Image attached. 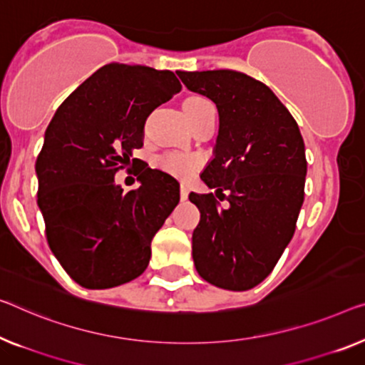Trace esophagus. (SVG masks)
I'll list each match as a JSON object with an SVG mask.
<instances>
[{"instance_id": "obj_1", "label": "esophagus", "mask_w": 365, "mask_h": 365, "mask_svg": "<svg viewBox=\"0 0 365 365\" xmlns=\"http://www.w3.org/2000/svg\"><path fill=\"white\" fill-rule=\"evenodd\" d=\"M188 193H190V188L187 187V185H182L180 187V198L185 201L188 198Z\"/></svg>"}]
</instances>
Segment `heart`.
<instances>
[{
    "instance_id": "heart-1",
    "label": "heart",
    "mask_w": 365,
    "mask_h": 365,
    "mask_svg": "<svg viewBox=\"0 0 365 365\" xmlns=\"http://www.w3.org/2000/svg\"><path fill=\"white\" fill-rule=\"evenodd\" d=\"M210 106H213V103H211L208 98L198 96V95L197 96H188L187 100L183 101L185 116H187L188 121H190V119H192L193 116H197L198 113H201ZM160 164H162V167H164V170H167L168 173H172V175L180 177V178H188L198 170L200 159H198V157L188 155V154H170V155L164 157Z\"/></svg>"
}]
</instances>
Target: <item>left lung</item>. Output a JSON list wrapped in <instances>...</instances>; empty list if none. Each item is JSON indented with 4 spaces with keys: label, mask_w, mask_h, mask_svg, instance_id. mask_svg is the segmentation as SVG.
Here are the masks:
<instances>
[{
    "label": "left lung",
    "mask_w": 365,
    "mask_h": 365,
    "mask_svg": "<svg viewBox=\"0 0 365 365\" xmlns=\"http://www.w3.org/2000/svg\"><path fill=\"white\" fill-rule=\"evenodd\" d=\"M177 75L217 108L213 159L200 177L217 198L230 201L220 208L213 193L188 195L200 210L192 237L195 267L211 285L249 290L274 270L295 232L307 177L300 129L274 91L246 73Z\"/></svg>",
    "instance_id": "1"
}]
</instances>
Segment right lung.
<instances>
[{
    "mask_svg": "<svg viewBox=\"0 0 365 365\" xmlns=\"http://www.w3.org/2000/svg\"><path fill=\"white\" fill-rule=\"evenodd\" d=\"M180 90L170 70L110 63L48 123L36 160L37 206L48 247L78 285L118 287L148 269L152 237L180 201V185L148 164L138 190L123 192L114 175L138 164L145 119Z\"/></svg>",
    "mask_w": 365,
    "mask_h": 365,
    "instance_id": "1",
    "label": "right lung"
}]
</instances>
